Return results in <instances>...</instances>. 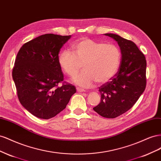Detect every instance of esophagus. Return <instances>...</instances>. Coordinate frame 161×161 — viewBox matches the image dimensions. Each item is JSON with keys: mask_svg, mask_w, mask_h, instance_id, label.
<instances>
[{"mask_svg": "<svg viewBox=\"0 0 161 161\" xmlns=\"http://www.w3.org/2000/svg\"><path fill=\"white\" fill-rule=\"evenodd\" d=\"M77 91L78 92H85V90L84 89L80 88H77Z\"/></svg>", "mask_w": 161, "mask_h": 161, "instance_id": "34e87169", "label": "esophagus"}]
</instances>
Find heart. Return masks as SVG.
<instances>
[{
	"label": "heart",
	"instance_id": "1",
	"mask_svg": "<svg viewBox=\"0 0 161 161\" xmlns=\"http://www.w3.org/2000/svg\"><path fill=\"white\" fill-rule=\"evenodd\" d=\"M73 53L65 50L58 57L59 66L66 74L75 77V82L82 88H91L97 82L103 84L117 73L121 61V52L117 46L88 38H82L72 45Z\"/></svg>",
	"mask_w": 161,
	"mask_h": 161
}]
</instances>
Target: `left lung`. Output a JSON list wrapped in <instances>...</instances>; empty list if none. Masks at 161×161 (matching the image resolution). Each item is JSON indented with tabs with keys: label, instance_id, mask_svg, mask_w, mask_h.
<instances>
[{
	"label": "left lung",
	"instance_id": "left-lung-1",
	"mask_svg": "<svg viewBox=\"0 0 161 161\" xmlns=\"http://www.w3.org/2000/svg\"><path fill=\"white\" fill-rule=\"evenodd\" d=\"M117 41L121 61L114 76L99 88L100 103L93 108L100 116L115 118L130 110L146 86V60L136 44L114 34H105Z\"/></svg>",
	"mask_w": 161,
	"mask_h": 161
}]
</instances>
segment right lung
Returning <instances> with one entry per match:
<instances>
[{
  "label": "right lung",
  "mask_w": 161,
  "mask_h": 161,
  "mask_svg": "<svg viewBox=\"0 0 161 161\" xmlns=\"http://www.w3.org/2000/svg\"><path fill=\"white\" fill-rule=\"evenodd\" d=\"M71 36L47 34L25 43L18 52L12 76L20 103L40 119H48L66 108L74 86L64 81L58 53ZM59 83L62 86L58 87Z\"/></svg>",
  "instance_id": "add662e5"
}]
</instances>
